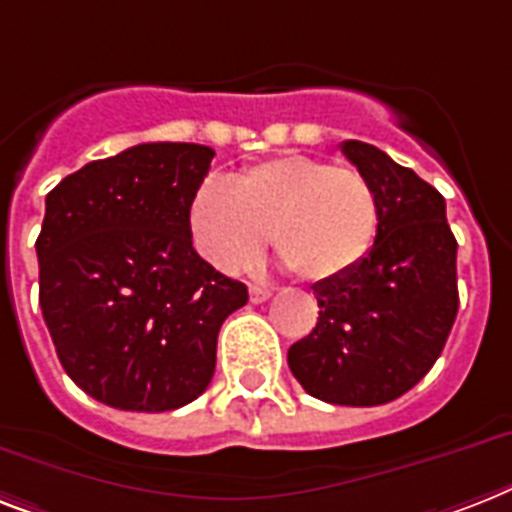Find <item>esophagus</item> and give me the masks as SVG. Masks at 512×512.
Segmentation results:
<instances>
[{"instance_id":"34e87169","label":"esophagus","mask_w":512,"mask_h":512,"mask_svg":"<svg viewBox=\"0 0 512 512\" xmlns=\"http://www.w3.org/2000/svg\"><path fill=\"white\" fill-rule=\"evenodd\" d=\"M270 294H273V289H270V286H257V284L249 286V299H252L255 305H260V302L270 299Z\"/></svg>"}]
</instances>
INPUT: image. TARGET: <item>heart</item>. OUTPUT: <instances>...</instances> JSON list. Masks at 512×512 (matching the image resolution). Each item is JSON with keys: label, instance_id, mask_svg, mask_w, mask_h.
<instances>
[{"label": "heart", "instance_id": "b5f03b06", "mask_svg": "<svg viewBox=\"0 0 512 512\" xmlns=\"http://www.w3.org/2000/svg\"><path fill=\"white\" fill-rule=\"evenodd\" d=\"M378 228V197L350 165L278 155L244 168L226 184L205 178L189 202V231L199 255L223 273H242L265 244L307 281L355 268Z\"/></svg>", "mask_w": 512, "mask_h": 512}]
</instances>
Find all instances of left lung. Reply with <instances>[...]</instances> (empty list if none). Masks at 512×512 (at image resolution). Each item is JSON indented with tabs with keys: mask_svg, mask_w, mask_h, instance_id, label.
<instances>
[{
	"mask_svg": "<svg viewBox=\"0 0 512 512\" xmlns=\"http://www.w3.org/2000/svg\"><path fill=\"white\" fill-rule=\"evenodd\" d=\"M342 152L376 189V242L355 268L313 284L318 323L286 360L310 397L386 405L442 355L458 315V242L434 186L365 141H342Z\"/></svg>",
	"mask_w": 512,
	"mask_h": 512,
	"instance_id": "8db88e82",
	"label": "left lung"
}]
</instances>
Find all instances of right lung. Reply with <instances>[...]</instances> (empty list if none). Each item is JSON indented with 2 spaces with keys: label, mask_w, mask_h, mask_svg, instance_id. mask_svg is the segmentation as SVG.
<instances>
[{
  "label": "right lung",
  "mask_w": 512,
  "mask_h": 512,
  "mask_svg": "<svg viewBox=\"0 0 512 512\" xmlns=\"http://www.w3.org/2000/svg\"><path fill=\"white\" fill-rule=\"evenodd\" d=\"M215 152L155 141L94 160L47 194L39 305L62 368L118 410L189 405L247 286L191 247L189 202Z\"/></svg>",
  "instance_id": "1"
}]
</instances>
